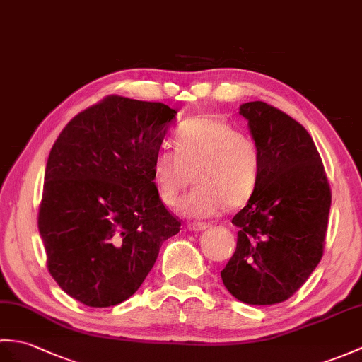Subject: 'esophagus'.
<instances>
[{
	"label": "esophagus",
	"instance_id": "obj_1",
	"mask_svg": "<svg viewBox=\"0 0 362 362\" xmlns=\"http://www.w3.org/2000/svg\"><path fill=\"white\" fill-rule=\"evenodd\" d=\"M188 228L189 231H204L208 228V223L205 222H191L188 223Z\"/></svg>",
	"mask_w": 362,
	"mask_h": 362
}]
</instances>
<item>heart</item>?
I'll use <instances>...</instances> for the list:
<instances>
[{
	"label": "heart",
	"instance_id": "b5f03b06",
	"mask_svg": "<svg viewBox=\"0 0 362 362\" xmlns=\"http://www.w3.org/2000/svg\"><path fill=\"white\" fill-rule=\"evenodd\" d=\"M257 143L216 117H196L175 132L174 151L160 148L153 160V180L168 206L179 204L189 187L196 188L180 204L187 217H213L225 205L239 208L253 197L259 182Z\"/></svg>",
	"mask_w": 362,
	"mask_h": 362
}]
</instances>
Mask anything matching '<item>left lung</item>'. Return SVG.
Wrapping results in <instances>:
<instances>
[{
	"instance_id": "left-lung-1",
	"label": "left lung",
	"mask_w": 362,
	"mask_h": 362,
	"mask_svg": "<svg viewBox=\"0 0 362 362\" xmlns=\"http://www.w3.org/2000/svg\"><path fill=\"white\" fill-rule=\"evenodd\" d=\"M260 153L253 197L233 217L236 251L221 272L231 295L251 305L287 300L324 253L332 204L324 165L307 129L264 102L243 103Z\"/></svg>"
}]
</instances>
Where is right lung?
Instances as JSON below:
<instances>
[{
    "label": "right lung",
    "mask_w": 362,
    "mask_h": 362,
    "mask_svg": "<svg viewBox=\"0 0 362 362\" xmlns=\"http://www.w3.org/2000/svg\"><path fill=\"white\" fill-rule=\"evenodd\" d=\"M170 106L109 95L75 115L47 158L38 230L47 268L88 307L131 298L180 221L153 180Z\"/></svg>",
    "instance_id": "add662e5"
}]
</instances>
